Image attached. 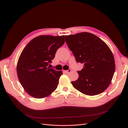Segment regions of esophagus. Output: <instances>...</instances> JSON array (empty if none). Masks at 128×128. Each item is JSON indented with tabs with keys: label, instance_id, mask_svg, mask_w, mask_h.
<instances>
[{
	"label": "esophagus",
	"instance_id": "34e87169",
	"mask_svg": "<svg viewBox=\"0 0 128 128\" xmlns=\"http://www.w3.org/2000/svg\"><path fill=\"white\" fill-rule=\"evenodd\" d=\"M71 71V70L70 69H68V70H66V71H65L66 73H67V74H69V73H70Z\"/></svg>",
	"mask_w": 128,
	"mask_h": 128
}]
</instances>
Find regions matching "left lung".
I'll return each mask as SVG.
<instances>
[{
    "label": "left lung",
    "mask_w": 128,
    "mask_h": 128,
    "mask_svg": "<svg viewBox=\"0 0 128 128\" xmlns=\"http://www.w3.org/2000/svg\"><path fill=\"white\" fill-rule=\"evenodd\" d=\"M65 41L78 63L84 64L78 71L73 86L84 94L94 96L108 87L115 71L113 54L108 46L95 35L82 32L65 36Z\"/></svg>",
    "instance_id": "1"
}]
</instances>
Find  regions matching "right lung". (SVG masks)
Listing matches in <instances>:
<instances>
[{"label": "right lung", "instance_id": "obj_1", "mask_svg": "<svg viewBox=\"0 0 128 128\" xmlns=\"http://www.w3.org/2000/svg\"><path fill=\"white\" fill-rule=\"evenodd\" d=\"M65 42V35H40L24 48L18 59L16 72L24 90L35 98H44L57 88L63 72L48 67L57 50Z\"/></svg>", "mask_w": 128, "mask_h": 128}]
</instances>
